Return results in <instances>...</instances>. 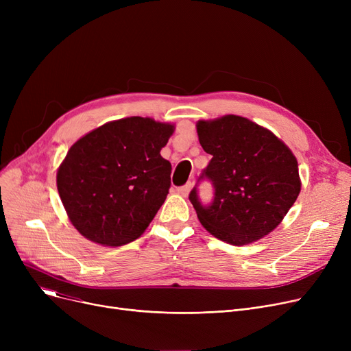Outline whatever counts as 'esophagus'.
<instances>
[{"instance_id":"esophagus-1","label":"esophagus","mask_w":351,"mask_h":351,"mask_svg":"<svg viewBox=\"0 0 351 351\" xmlns=\"http://www.w3.org/2000/svg\"><path fill=\"white\" fill-rule=\"evenodd\" d=\"M191 189H192V185H191V183H186V185L179 186V188L176 189V192H178L179 195H182V196H188L189 192H191Z\"/></svg>"}]
</instances>
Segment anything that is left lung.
<instances>
[{
    "mask_svg": "<svg viewBox=\"0 0 351 351\" xmlns=\"http://www.w3.org/2000/svg\"><path fill=\"white\" fill-rule=\"evenodd\" d=\"M199 142L212 155L189 199L204 228L230 245L270 233L300 193L298 160L267 129L236 115L199 121ZM208 180L214 197L204 204L198 185Z\"/></svg>",
    "mask_w": 351,
    "mask_h": 351,
    "instance_id": "obj_1",
    "label": "left lung"
}]
</instances>
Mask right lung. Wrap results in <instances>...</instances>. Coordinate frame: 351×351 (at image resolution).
I'll return each instance as SVG.
<instances>
[{
	"mask_svg": "<svg viewBox=\"0 0 351 351\" xmlns=\"http://www.w3.org/2000/svg\"><path fill=\"white\" fill-rule=\"evenodd\" d=\"M172 132L169 123L132 117L108 122L71 146L57 186L81 234L121 246L145 232L169 193L172 165L160 149Z\"/></svg>",
	"mask_w": 351,
	"mask_h": 351,
	"instance_id": "add662e5",
	"label": "right lung"
}]
</instances>
